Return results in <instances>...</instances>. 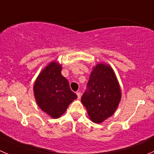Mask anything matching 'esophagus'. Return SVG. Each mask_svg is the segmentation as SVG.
Returning a JSON list of instances; mask_svg holds the SVG:
<instances>
[{
  "label": "esophagus",
  "instance_id": "1",
  "mask_svg": "<svg viewBox=\"0 0 154 154\" xmlns=\"http://www.w3.org/2000/svg\"><path fill=\"white\" fill-rule=\"evenodd\" d=\"M77 98H78V99H80V97H81V93H80V92H77Z\"/></svg>",
  "mask_w": 154,
  "mask_h": 154
}]
</instances>
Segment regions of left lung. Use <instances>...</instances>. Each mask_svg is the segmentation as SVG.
<instances>
[{
	"instance_id": "obj_1",
	"label": "left lung",
	"mask_w": 154,
	"mask_h": 154,
	"mask_svg": "<svg viewBox=\"0 0 154 154\" xmlns=\"http://www.w3.org/2000/svg\"><path fill=\"white\" fill-rule=\"evenodd\" d=\"M81 101L92 122L101 123L113 114L121 99V90L111 67L99 63L93 68Z\"/></svg>"
}]
</instances>
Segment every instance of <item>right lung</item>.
Listing matches in <instances>:
<instances>
[{"mask_svg":"<svg viewBox=\"0 0 154 154\" xmlns=\"http://www.w3.org/2000/svg\"><path fill=\"white\" fill-rule=\"evenodd\" d=\"M62 65L52 62L38 75L34 86L40 108L53 118H59L77 98L71 90L68 80L61 74Z\"/></svg>","mask_w":154,"mask_h":154,"instance_id":"1","label":"right lung"}]
</instances>
